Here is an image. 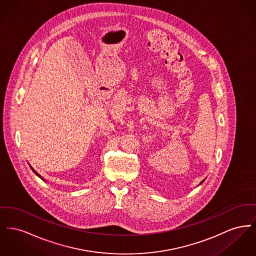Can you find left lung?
I'll return each mask as SVG.
<instances>
[{
    "instance_id": "left-lung-1",
    "label": "left lung",
    "mask_w": 256,
    "mask_h": 256,
    "mask_svg": "<svg viewBox=\"0 0 256 256\" xmlns=\"http://www.w3.org/2000/svg\"><path fill=\"white\" fill-rule=\"evenodd\" d=\"M202 182H203V180H202Z\"/></svg>"
}]
</instances>
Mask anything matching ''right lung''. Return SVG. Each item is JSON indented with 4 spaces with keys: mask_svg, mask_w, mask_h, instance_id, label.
I'll list each match as a JSON object with an SVG mask.
<instances>
[{
    "mask_svg": "<svg viewBox=\"0 0 256 256\" xmlns=\"http://www.w3.org/2000/svg\"><path fill=\"white\" fill-rule=\"evenodd\" d=\"M32 171H34V173H36V175H38V177H40V175H38V173H36V171H34V169H32ZM40 178H42V177H40Z\"/></svg>",
    "mask_w": 256,
    "mask_h": 256,
    "instance_id": "obj_1",
    "label": "right lung"
}]
</instances>
